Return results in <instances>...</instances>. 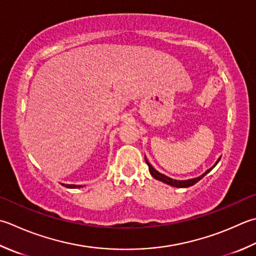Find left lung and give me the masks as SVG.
<instances>
[{"instance_id": "1", "label": "left lung", "mask_w": 256, "mask_h": 256, "mask_svg": "<svg viewBox=\"0 0 256 256\" xmlns=\"http://www.w3.org/2000/svg\"><path fill=\"white\" fill-rule=\"evenodd\" d=\"M218 161H220V158L218 160V162L215 163V165H216V164L218 163ZM145 162H146L148 166V171H150V173H151V175H152V176H153L154 178H156V180H158V181L164 182V183H166V184L172 185V186H175V188H188V186H192V185H194L195 183H198V182L200 181V180H202L208 172H211L212 168L215 166V165H214L213 168L208 170V171L205 172L203 175H201V176H198V178H196L188 180V181H178V180H173V178H168L166 175H164V174H161L160 172H158L156 170H155V168L152 166V165L148 163L146 158H145Z\"/></svg>"}]
</instances>
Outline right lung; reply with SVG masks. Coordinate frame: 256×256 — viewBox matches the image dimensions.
Instances as JSON below:
<instances>
[{"instance_id": "add662e5", "label": "right lung", "mask_w": 256, "mask_h": 256, "mask_svg": "<svg viewBox=\"0 0 256 256\" xmlns=\"http://www.w3.org/2000/svg\"><path fill=\"white\" fill-rule=\"evenodd\" d=\"M65 188H81V185H72V184H63Z\"/></svg>"}]
</instances>
